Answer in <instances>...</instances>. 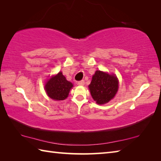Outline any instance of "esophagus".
<instances>
[{"label": "esophagus", "mask_w": 161, "mask_h": 161, "mask_svg": "<svg viewBox=\"0 0 161 161\" xmlns=\"http://www.w3.org/2000/svg\"><path fill=\"white\" fill-rule=\"evenodd\" d=\"M77 84L80 85V86H84V80H81L77 81Z\"/></svg>", "instance_id": "esophagus-1"}]
</instances>
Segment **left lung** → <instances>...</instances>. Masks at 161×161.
Wrapping results in <instances>:
<instances>
[{"label":"left lung","mask_w":161,"mask_h":161,"mask_svg":"<svg viewBox=\"0 0 161 161\" xmlns=\"http://www.w3.org/2000/svg\"><path fill=\"white\" fill-rule=\"evenodd\" d=\"M88 88L93 100L99 104H104L114 97L118 89V81L115 75L97 70Z\"/></svg>","instance_id":"left-lung-1"}]
</instances>
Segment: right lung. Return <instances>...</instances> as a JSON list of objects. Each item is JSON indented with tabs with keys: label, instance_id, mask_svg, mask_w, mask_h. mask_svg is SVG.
I'll return each instance as SVG.
<instances>
[{
	"label": "right lung",
	"instance_id": "right-lung-1",
	"mask_svg": "<svg viewBox=\"0 0 161 161\" xmlns=\"http://www.w3.org/2000/svg\"><path fill=\"white\" fill-rule=\"evenodd\" d=\"M72 87L73 84L67 81L62 73L59 72L47 81L45 88L50 98L54 100H64L68 97Z\"/></svg>",
	"mask_w": 161,
	"mask_h": 161
}]
</instances>
